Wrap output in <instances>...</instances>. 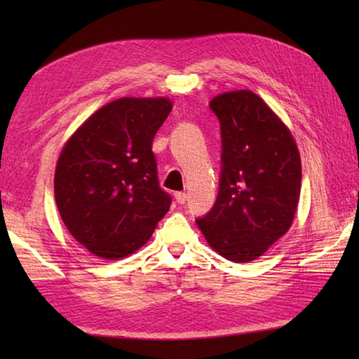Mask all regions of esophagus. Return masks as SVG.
<instances>
[{
	"instance_id": "34e87169",
	"label": "esophagus",
	"mask_w": 359,
	"mask_h": 359,
	"mask_svg": "<svg viewBox=\"0 0 359 359\" xmlns=\"http://www.w3.org/2000/svg\"><path fill=\"white\" fill-rule=\"evenodd\" d=\"M174 197H175V201H177V203H180V205L187 202V194H185V193H182V191L175 193V194H174Z\"/></svg>"
}]
</instances>
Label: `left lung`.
<instances>
[{
	"label": "left lung",
	"instance_id": "obj_1",
	"mask_svg": "<svg viewBox=\"0 0 359 359\" xmlns=\"http://www.w3.org/2000/svg\"><path fill=\"white\" fill-rule=\"evenodd\" d=\"M220 123V179L212 208L196 219L220 256L250 262L293 222L301 193V157L292 134L251 90L220 94L210 103Z\"/></svg>",
	"mask_w": 359,
	"mask_h": 359
}]
</instances>
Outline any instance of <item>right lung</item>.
<instances>
[{"mask_svg":"<svg viewBox=\"0 0 359 359\" xmlns=\"http://www.w3.org/2000/svg\"><path fill=\"white\" fill-rule=\"evenodd\" d=\"M171 108L168 98H118L93 114L60 154L53 180L60 216L95 256L134 253L170 210L152 139Z\"/></svg>","mask_w":359,"mask_h":359,"instance_id":"1","label":"right lung"}]
</instances>
